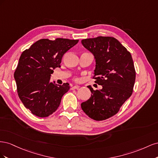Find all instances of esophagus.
<instances>
[{
    "label": "esophagus",
    "mask_w": 158,
    "mask_h": 158,
    "mask_svg": "<svg viewBox=\"0 0 158 158\" xmlns=\"http://www.w3.org/2000/svg\"><path fill=\"white\" fill-rule=\"evenodd\" d=\"M80 88V85H73V87H72V89H78Z\"/></svg>",
    "instance_id": "34e87169"
}]
</instances>
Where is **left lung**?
Segmentation results:
<instances>
[{
    "label": "left lung",
    "instance_id": "obj_1",
    "mask_svg": "<svg viewBox=\"0 0 158 158\" xmlns=\"http://www.w3.org/2000/svg\"><path fill=\"white\" fill-rule=\"evenodd\" d=\"M81 43L94 56L95 82L102 85L96 90L88 85L92 95L81 107L94 120H106L117 113L132 95L136 78L132 56L112 37L89 38Z\"/></svg>",
    "mask_w": 158,
    "mask_h": 158
}]
</instances>
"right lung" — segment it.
<instances>
[{"mask_svg": "<svg viewBox=\"0 0 158 158\" xmlns=\"http://www.w3.org/2000/svg\"><path fill=\"white\" fill-rule=\"evenodd\" d=\"M78 42L63 38L41 39L22 53L14 76L19 98L34 115L46 117L53 113L69 90V84H55L50 78L53 70L60 66L64 54Z\"/></svg>", "mask_w": 158, "mask_h": 158, "instance_id": "obj_1", "label": "right lung"}]
</instances>
